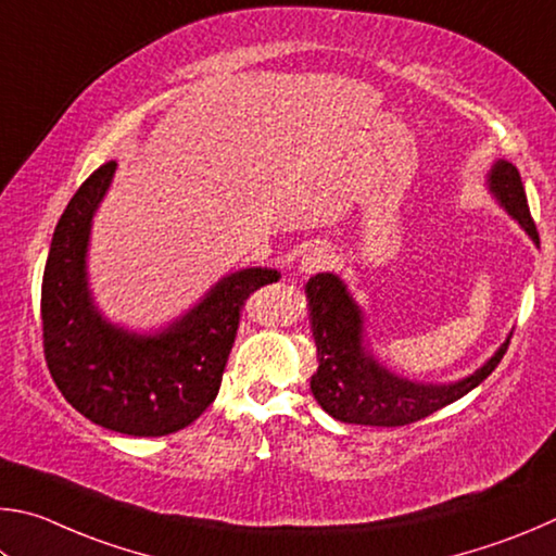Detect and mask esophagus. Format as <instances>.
I'll list each match as a JSON object with an SVG mask.
<instances>
[{
	"instance_id": "esophagus-1",
	"label": "esophagus",
	"mask_w": 556,
	"mask_h": 556,
	"mask_svg": "<svg viewBox=\"0 0 556 556\" xmlns=\"http://www.w3.org/2000/svg\"><path fill=\"white\" fill-rule=\"evenodd\" d=\"M329 263H332L329 251L323 247H313L303 253V258H300V263H298V270L305 273V276H313V273L329 268Z\"/></svg>"
}]
</instances>
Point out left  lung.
<instances>
[{
    "instance_id": "left-lung-1",
    "label": "left lung",
    "mask_w": 556,
    "mask_h": 556,
    "mask_svg": "<svg viewBox=\"0 0 556 556\" xmlns=\"http://www.w3.org/2000/svg\"><path fill=\"white\" fill-rule=\"evenodd\" d=\"M485 188L493 200L520 224L534 247H540L538 227L530 217L520 173L508 161H493ZM309 329L317 346V374L309 378L315 401L327 415L349 425L401 427L422 420L440 407L459 401L481 386L501 364L510 334L495 354L473 374L450 383H422L395 374L378 362L366 339V315L334 273H317L305 286Z\"/></svg>"
}]
</instances>
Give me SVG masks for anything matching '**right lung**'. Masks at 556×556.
Wrapping results in <instances>:
<instances>
[{
	"instance_id": "right-lung-1",
	"label": "right lung",
	"mask_w": 556,
	"mask_h": 556,
	"mask_svg": "<svg viewBox=\"0 0 556 556\" xmlns=\"http://www.w3.org/2000/svg\"><path fill=\"white\" fill-rule=\"evenodd\" d=\"M114 173L116 161L100 165L58 219L41 286L43 352L58 391L87 420L129 437H163L198 420L217 397L243 300L280 273L231 270L188 313L151 332L106 319L94 303L87 251Z\"/></svg>"
}]
</instances>
